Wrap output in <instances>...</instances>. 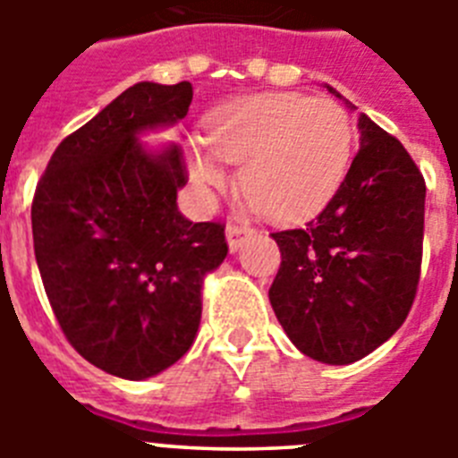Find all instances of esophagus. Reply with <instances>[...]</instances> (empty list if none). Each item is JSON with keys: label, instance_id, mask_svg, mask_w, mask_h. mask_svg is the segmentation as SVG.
Instances as JSON below:
<instances>
[{"label": "esophagus", "instance_id": "obj_1", "mask_svg": "<svg viewBox=\"0 0 458 458\" xmlns=\"http://www.w3.org/2000/svg\"><path fill=\"white\" fill-rule=\"evenodd\" d=\"M254 233V229L250 226H238V225H229L226 226V245H229V252H238L245 238H250Z\"/></svg>", "mask_w": 458, "mask_h": 458}]
</instances>
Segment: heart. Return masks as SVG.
I'll use <instances>...</instances> for the list:
<instances>
[{
	"label": "heart",
	"mask_w": 458,
	"mask_h": 458,
	"mask_svg": "<svg viewBox=\"0 0 458 458\" xmlns=\"http://www.w3.org/2000/svg\"><path fill=\"white\" fill-rule=\"evenodd\" d=\"M204 125V141L185 147L192 183L216 188L226 181V163L242 165L241 190L273 222H301L326 208L353 160V123L327 98L241 96L208 112Z\"/></svg>",
	"instance_id": "heart-1"
}]
</instances>
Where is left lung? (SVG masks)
Listing matches in <instances>:
<instances>
[{"label": "left lung", "instance_id": "obj_1", "mask_svg": "<svg viewBox=\"0 0 458 458\" xmlns=\"http://www.w3.org/2000/svg\"><path fill=\"white\" fill-rule=\"evenodd\" d=\"M358 131V156L321 216L273 233L282 264L270 305L295 349L323 365L358 362L402 327L422 264V174L402 141L362 112Z\"/></svg>", "mask_w": 458, "mask_h": 458}]
</instances>
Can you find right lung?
I'll use <instances>...</instances> for the list:
<instances>
[{"mask_svg":"<svg viewBox=\"0 0 458 458\" xmlns=\"http://www.w3.org/2000/svg\"><path fill=\"white\" fill-rule=\"evenodd\" d=\"M192 84L137 82L56 147L31 204L40 279L68 342L125 380L157 376L192 346L225 226L190 222L176 144L141 135L185 119Z\"/></svg>","mask_w":458,"mask_h":458,"instance_id":"1","label":"right lung"}]
</instances>
